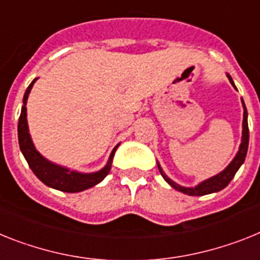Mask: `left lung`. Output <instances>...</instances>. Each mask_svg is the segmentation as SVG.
<instances>
[{"instance_id": "left-lung-1", "label": "left lung", "mask_w": 260, "mask_h": 260, "mask_svg": "<svg viewBox=\"0 0 260 260\" xmlns=\"http://www.w3.org/2000/svg\"><path fill=\"white\" fill-rule=\"evenodd\" d=\"M228 78H229L230 83L236 87L234 85L233 80H232V77L228 74ZM237 89V87H236ZM243 108H245V111H243V131H242V143H241V146H239V150L237 153V155L234 157V159L230 162V165L225 169L224 171H221L220 174L217 175H214V177L209 178V179L204 180L202 183L199 184V186L192 187V188H187V187H180L179 184L174 183L173 180L169 179L164 173H162L161 168H159V165H158V169L161 171L162 177L165 178V180L170 184L171 187H174L175 189L180 191V192L186 193V195L189 196H203V195H208V193L212 192H217V191H221L222 188L228 186L230 183V180L233 179V177L236 175V173L238 171V169L241 168V165L245 162L246 154H247V148H249V125H247V110H246V106L242 101Z\"/></svg>"}]
</instances>
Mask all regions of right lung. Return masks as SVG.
I'll return each instance as SVG.
<instances>
[{
  "instance_id": "right-lung-1",
  "label": "right lung",
  "mask_w": 260,
  "mask_h": 260,
  "mask_svg": "<svg viewBox=\"0 0 260 260\" xmlns=\"http://www.w3.org/2000/svg\"><path fill=\"white\" fill-rule=\"evenodd\" d=\"M35 81L36 78L30 83V86L27 87L26 92H24L23 106H22L21 116H19V121H18L19 148H21L31 170L34 171L36 177L42 180L43 183L47 184L48 187H52V188L58 189V191H64V192H80V191L90 188V187L98 184L99 182H102L111 170L112 157H114L117 146L112 150L110 159H108L105 168L92 174H81L77 173V171H69L68 169L47 161L46 158L40 155V153L35 149L32 141H31L30 133H28L26 108L27 98H28V94H30L31 87L35 83Z\"/></svg>"
}]
</instances>
